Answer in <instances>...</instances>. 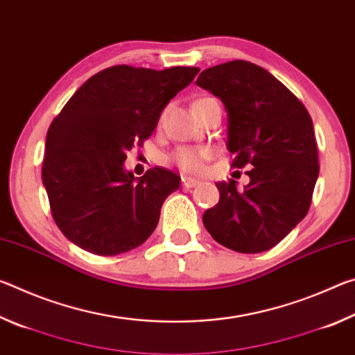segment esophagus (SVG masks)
Listing matches in <instances>:
<instances>
[{
    "label": "esophagus",
    "instance_id": "34e87169",
    "mask_svg": "<svg viewBox=\"0 0 355 355\" xmlns=\"http://www.w3.org/2000/svg\"><path fill=\"white\" fill-rule=\"evenodd\" d=\"M182 183L184 188H196V186L200 183V180L192 178V177H182Z\"/></svg>",
    "mask_w": 355,
    "mask_h": 355
}]
</instances>
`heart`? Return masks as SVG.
Wrapping results in <instances>:
<instances>
[{"label":"heart","mask_w":355,"mask_h":355,"mask_svg":"<svg viewBox=\"0 0 355 355\" xmlns=\"http://www.w3.org/2000/svg\"><path fill=\"white\" fill-rule=\"evenodd\" d=\"M207 156H208L207 150L183 147V148H178L177 152L172 155V159L175 161V163L182 167L183 171L197 172L202 169L203 159H205Z\"/></svg>","instance_id":"heart-1"}]
</instances>
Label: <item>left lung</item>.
<instances>
[{
  "label": "left lung",
  "mask_w": 355,
  "mask_h": 355,
  "mask_svg": "<svg viewBox=\"0 0 355 355\" xmlns=\"http://www.w3.org/2000/svg\"><path fill=\"white\" fill-rule=\"evenodd\" d=\"M196 84L225 106L232 166H254L244 189L235 180L216 183L219 203L203 213V225L241 254L272 249L305 218L320 173L310 114L277 78L248 61L203 70Z\"/></svg>",
  "instance_id": "obj_1"
}]
</instances>
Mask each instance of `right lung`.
Returning <instances> with one entry per match:
<instances>
[{
  "mask_svg": "<svg viewBox=\"0 0 355 355\" xmlns=\"http://www.w3.org/2000/svg\"><path fill=\"white\" fill-rule=\"evenodd\" d=\"M199 71L116 65L71 95L48 130L42 167L53 219L69 241L110 257L136 249L152 235L161 207L182 178L164 167L135 178L123 163Z\"/></svg>",
  "mask_w": 355,
  "mask_h": 355,
  "instance_id": "right-lung-1",
  "label": "right lung"
}]
</instances>
